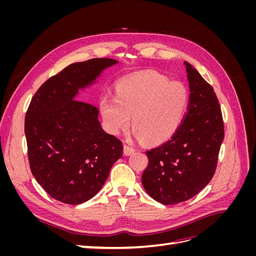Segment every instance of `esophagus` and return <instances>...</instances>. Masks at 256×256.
<instances>
[{
    "mask_svg": "<svg viewBox=\"0 0 256 256\" xmlns=\"http://www.w3.org/2000/svg\"><path fill=\"white\" fill-rule=\"evenodd\" d=\"M136 150L132 146H130L128 144H124V154H125L126 156H130V154H132Z\"/></svg>",
    "mask_w": 256,
    "mask_h": 256,
    "instance_id": "obj_1",
    "label": "esophagus"
}]
</instances>
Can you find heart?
Returning a JSON list of instances; mask_svg holds the SVG:
<instances>
[{"mask_svg":"<svg viewBox=\"0 0 256 256\" xmlns=\"http://www.w3.org/2000/svg\"><path fill=\"white\" fill-rule=\"evenodd\" d=\"M188 104V92L180 82L150 72L130 76L118 83L116 97L106 95L100 111L112 134L132 128L144 142L160 144L180 127Z\"/></svg>","mask_w":256,"mask_h":256,"instance_id":"heart-1","label":"heart"}]
</instances>
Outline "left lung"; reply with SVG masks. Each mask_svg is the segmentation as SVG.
<instances>
[{
  "mask_svg": "<svg viewBox=\"0 0 256 256\" xmlns=\"http://www.w3.org/2000/svg\"><path fill=\"white\" fill-rule=\"evenodd\" d=\"M188 111L168 141L147 150L143 187L154 200L174 205L204 189L216 172L224 125L212 86L187 62Z\"/></svg>",
  "mask_w": 256,
  "mask_h": 256,
  "instance_id": "left-lung-1",
  "label": "left lung"
}]
</instances>
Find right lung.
Segmentation results:
<instances>
[{
  "label": "right lung",
  "mask_w": 256,
  "mask_h": 256,
  "mask_svg": "<svg viewBox=\"0 0 256 256\" xmlns=\"http://www.w3.org/2000/svg\"><path fill=\"white\" fill-rule=\"evenodd\" d=\"M118 63L92 58L67 66L35 92L26 115L30 168L54 200L69 205L95 196L122 156V143L106 134L98 109L74 99L104 69Z\"/></svg>",
  "instance_id": "right-lung-1"
}]
</instances>
